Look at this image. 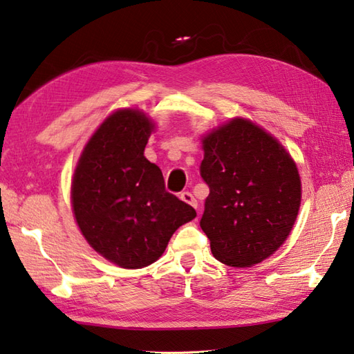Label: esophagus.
Segmentation results:
<instances>
[{"label": "esophagus", "mask_w": 354, "mask_h": 354, "mask_svg": "<svg viewBox=\"0 0 354 354\" xmlns=\"http://www.w3.org/2000/svg\"><path fill=\"white\" fill-rule=\"evenodd\" d=\"M180 198L183 200V202H186L188 205H191V206H194V208H197V200H196V197L191 194L189 191H185V192H182V194H180Z\"/></svg>", "instance_id": "1"}]
</instances>
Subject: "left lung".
<instances>
[{"label": "left lung", "mask_w": 354, "mask_h": 354, "mask_svg": "<svg viewBox=\"0 0 354 354\" xmlns=\"http://www.w3.org/2000/svg\"><path fill=\"white\" fill-rule=\"evenodd\" d=\"M200 176L209 196L200 228L214 257L251 266L288 237L301 206V178L283 146L243 118L203 138Z\"/></svg>", "instance_id": "1"}]
</instances>
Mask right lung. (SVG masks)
<instances>
[{
  "label": "right lung",
  "mask_w": 354,
  "mask_h": 354,
  "mask_svg": "<svg viewBox=\"0 0 354 354\" xmlns=\"http://www.w3.org/2000/svg\"><path fill=\"white\" fill-rule=\"evenodd\" d=\"M152 126L143 112L109 115L80 158L72 206L89 245L122 268H143L163 254L196 209L166 191L162 171L143 156Z\"/></svg>",
  "instance_id": "add662e5"
}]
</instances>
